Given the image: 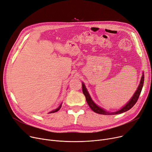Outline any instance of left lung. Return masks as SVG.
<instances>
[{
	"label": "left lung",
	"instance_id": "1",
	"mask_svg": "<svg viewBox=\"0 0 152 152\" xmlns=\"http://www.w3.org/2000/svg\"><path fill=\"white\" fill-rule=\"evenodd\" d=\"M143 83H144V73H143L142 75L140 82V84L138 86L137 91H135L132 97L130 99V100L129 101V102H127V104L125 105V106H124L121 109L118 110L116 112H114V113H109V112L105 111L104 109H102L101 107L97 106V105L93 102V101L92 100L89 92H88L87 89L86 88L85 85L83 83H82V89H83V92L86 97V99L88 104L89 105L90 108L93 110L94 113L99 114H102V115H115V114H120L123 113H125V112L130 110L134 106V105L135 104V103L137 102V101H138V99L139 97V96L141 93Z\"/></svg>",
	"mask_w": 152,
	"mask_h": 152
}]
</instances>
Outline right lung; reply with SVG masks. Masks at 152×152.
Segmentation results:
<instances>
[{
	"mask_svg": "<svg viewBox=\"0 0 152 152\" xmlns=\"http://www.w3.org/2000/svg\"><path fill=\"white\" fill-rule=\"evenodd\" d=\"M61 105H62V103H61V104H60V105H59V107H58L56 109H55V110H53L51 111L50 113V114H51V113H56V112L58 111L59 110H60V109H61Z\"/></svg>",
	"mask_w": 152,
	"mask_h": 152,
	"instance_id": "obj_1",
	"label": "right lung"
}]
</instances>
